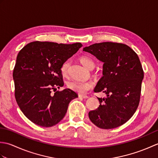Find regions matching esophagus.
Here are the masks:
<instances>
[{"label": "esophagus", "instance_id": "esophagus-1", "mask_svg": "<svg viewBox=\"0 0 158 158\" xmlns=\"http://www.w3.org/2000/svg\"><path fill=\"white\" fill-rule=\"evenodd\" d=\"M79 98H89L88 96L83 95V94H79Z\"/></svg>", "mask_w": 158, "mask_h": 158}]
</instances>
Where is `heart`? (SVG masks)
I'll return each instance as SVG.
<instances>
[{
    "label": "heart",
    "mask_w": 158,
    "mask_h": 158,
    "mask_svg": "<svg viewBox=\"0 0 158 158\" xmlns=\"http://www.w3.org/2000/svg\"><path fill=\"white\" fill-rule=\"evenodd\" d=\"M80 61H81L82 64L88 69L91 70L94 68L95 66L94 61L88 56H81V58H80ZM70 64V60H67L62 64L60 70H61L62 75L66 76L68 75ZM67 85H68L69 88L71 89L72 90H73V91H75L81 94L86 93L89 89H90L92 88V83L91 82L83 81H71L68 83Z\"/></svg>",
    "instance_id": "1"
}]
</instances>
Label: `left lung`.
Masks as SVG:
<instances>
[{
  "mask_svg": "<svg viewBox=\"0 0 158 158\" xmlns=\"http://www.w3.org/2000/svg\"><path fill=\"white\" fill-rule=\"evenodd\" d=\"M102 62V77L94 92H102L98 98V109L89 111V118L97 127L112 129L127 122L138 108L144 72L138 55L123 43L103 42L83 48Z\"/></svg>",
  "mask_w": 158,
  "mask_h": 158,
  "instance_id": "1",
  "label": "left lung"
}]
</instances>
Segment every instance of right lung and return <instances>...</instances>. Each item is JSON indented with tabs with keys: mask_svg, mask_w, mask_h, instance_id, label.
Returning a JSON list of instances; mask_svg holds the SVG:
<instances>
[{
	"mask_svg": "<svg viewBox=\"0 0 158 158\" xmlns=\"http://www.w3.org/2000/svg\"><path fill=\"white\" fill-rule=\"evenodd\" d=\"M82 47L81 43L62 44L35 41L20 50L13 77L16 102L22 113L36 125L52 127L65 116L70 102L78 97L64 85L61 66Z\"/></svg>",
	"mask_w": 158,
	"mask_h": 158,
	"instance_id": "obj_1",
	"label": "right lung"
}]
</instances>
